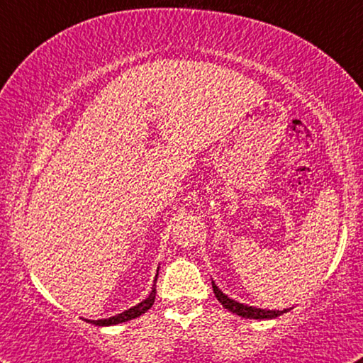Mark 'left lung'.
<instances>
[{
  "instance_id": "left-lung-1",
  "label": "left lung",
  "mask_w": 363,
  "mask_h": 363,
  "mask_svg": "<svg viewBox=\"0 0 363 363\" xmlns=\"http://www.w3.org/2000/svg\"><path fill=\"white\" fill-rule=\"evenodd\" d=\"M213 286V294L216 296L221 305H223L226 310L235 313V315L241 316V318H250V320H272V318H277L280 315H284L289 310H262V308H256V306H247L245 303H240L236 300H231L228 295H225L218 286H216L212 282Z\"/></svg>"
}]
</instances>
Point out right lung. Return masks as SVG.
<instances>
[{"instance_id": "obj_1", "label": "right lung", "mask_w": 363, "mask_h": 363, "mask_svg": "<svg viewBox=\"0 0 363 363\" xmlns=\"http://www.w3.org/2000/svg\"><path fill=\"white\" fill-rule=\"evenodd\" d=\"M156 279H158V274H156L155 277V285L153 289H151L150 295L145 298L143 301H140L138 305H135L132 308H128V310L118 313L116 316H111V318H104V320H86L91 324H94V326H113V324H121V323H125L130 320H135V318L142 316L143 313H147L151 306H153L155 303V296H156Z\"/></svg>"}]
</instances>
